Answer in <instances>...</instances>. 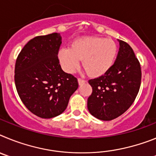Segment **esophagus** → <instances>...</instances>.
Returning a JSON list of instances; mask_svg holds the SVG:
<instances>
[{"instance_id":"esophagus-1","label":"esophagus","mask_w":156,"mask_h":156,"mask_svg":"<svg viewBox=\"0 0 156 156\" xmlns=\"http://www.w3.org/2000/svg\"><path fill=\"white\" fill-rule=\"evenodd\" d=\"M85 82H86V80H84L81 79V78H78V83H79L80 85L83 84V83H84Z\"/></svg>"}]
</instances>
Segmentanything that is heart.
<instances>
[{
  "instance_id": "1",
  "label": "heart",
  "mask_w": 156,
  "mask_h": 156,
  "mask_svg": "<svg viewBox=\"0 0 156 156\" xmlns=\"http://www.w3.org/2000/svg\"><path fill=\"white\" fill-rule=\"evenodd\" d=\"M117 51L118 47L112 40L88 37L74 41L70 48L60 49L58 56L66 72L73 73L83 59V66L88 73L98 76L105 73L112 66Z\"/></svg>"
}]
</instances>
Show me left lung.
I'll return each instance as SVG.
<instances>
[{
  "mask_svg": "<svg viewBox=\"0 0 156 156\" xmlns=\"http://www.w3.org/2000/svg\"><path fill=\"white\" fill-rule=\"evenodd\" d=\"M141 69L127 43L119 41L115 62L104 75L89 80L92 93L87 99L90 113L98 119L109 121L123 114L138 94Z\"/></svg>",
  "mask_w": 156,
  "mask_h": 156,
  "instance_id": "left-lung-1",
  "label": "left lung"
}]
</instances>
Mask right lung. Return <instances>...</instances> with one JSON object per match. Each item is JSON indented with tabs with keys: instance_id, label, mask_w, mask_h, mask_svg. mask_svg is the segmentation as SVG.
Masks as SVG:
<instances>
[{
	"instance_id": "1",
	"label": "right lung",
	"mask_w": 156,
	"mask_h": 156,
	"mask_svg": "<svg viewBox=\"0 0 156 156\" xmlns=\"http://www.w3.org/2000/svg\"><path fill=\"white\" fill-rule=\"evenodd\" d=\"M61 44L58 33L38 36L23 47L16 59L15 83L19 98L32 113L43 119L62 113L78 88L76 78L59 64Z\"/></svg>"
}]
</instances>
